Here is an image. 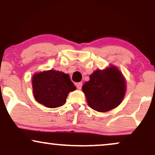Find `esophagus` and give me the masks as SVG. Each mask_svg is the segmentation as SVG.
I'll list each match as a JSON object with an SVG mask.
<instances>
[{"label": "esophagus", "instance_id": "1", "mask_svg": "<svg viewBox=\"0 0 155 155\" xmlns=\"http://www.w3.org/2000/svg\"><path fill=\"white\" fill-rule=\"evenodd\" d=\"M82 82H79V83H77L76 84V87H77V89H81V87H82Z\"/></svg>", "mask_w": 155, "mask_h": 155}]
</instances>
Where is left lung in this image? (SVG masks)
<instances>
[{
  "mask_svg": "<svg viewBox=\"0 0 155 155\" xmlns=\"http://www.w3.org/2000/svg\"><path fill=\"white\" fill-rule=\"evenodd\" d=\"M89 107L99 112H106L116 108L124 99L126 81L114 66L97 69L90 75L89 81L82 87Z\"/></svg>",
  "mask_w": 155,
  "mask_h": 155,
  "instance_id": "left-lung-1",
  "label": "left lung"
}]
</instances>
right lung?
Instances as JSON below:
<instances>
[{"instance_id": "right-lung-1", "label": "right lung", "mask_w": 155, "mask_h": 155, "mask_svg": "<svg viewBox=\"0 0 155 155\" xmlns=\"http://www.w3.org/2000/svg\"><path fill=\"white\" fill-rule=\"evenodd\" d=\"M31 82L35 99L48 108L63 106L68 93L76 89L68 74L54 69L34 74Z\"/></svg>"}]
</instances>
